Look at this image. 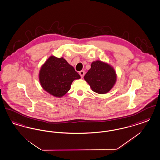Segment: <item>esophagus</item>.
I'll return each instance as SVG.
<instances>
[{"mask_svg": "<svg viewBox=\"0 0 160 160\" xmlns=\"http://www.w3.org/2000/svg\"><path fill=\"white\" fill-rule=\"evenodd\" d=\"M79 74L80 75L81 77H83L84 76V71H80V72H79Z\"/></svg>", "mask_w": 160, "mask_h": 160, "instance_id": "obj_1", "label": "esophagus"}]
</instances>
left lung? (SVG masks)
I'll return each mask as SVG.
<instances>
[{
  "label": "left lung",
  "mask_w": 160,
  "mask_h": 160,
  "mask_svg": "<svg viewBox=\"0 0 160 160\" xmlns=\"http://www.w3.org/2000/svg\"><path fill=\"white\" fill-rule=\"evenodd\" d=\"M84 78L90 85L93 91L104 94L113 87L116 81V74L113 68L107 63L94 61Z\"/></svg>",
  "instance_id": "obj_1"
}]
</instances>
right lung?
<instances>
[{
  "mask_svg": "<svg viewBox=\"0 0 160 160\" xmlns=\"http://www.w3.org/2000/svg\"><path fill=\"white\" fill-rule=\"evenodd\" d=\"M80 75L63 58L50 56L41 67L39 79L43 89L56 97L61 98L69 91L74 80Z\"/></svg>",
  "mask_w": 160,
  "mask_h": 160,
  "instance_id": "right-lung-1",
  "label": "right lung"
}]
</instances>
